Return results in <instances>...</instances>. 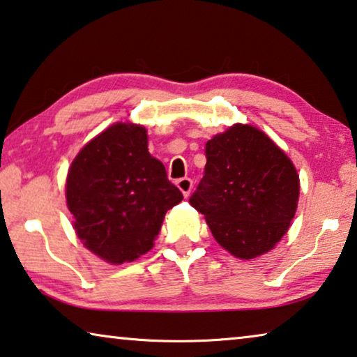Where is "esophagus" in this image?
<instances>
[{
	"label": "esophagus",
	"instance_id": "esophagus-1",
	"mask_svg": "<svg viewBox=\"0 0 357 357\" xmlns=\"http://www.w3.org/2000/svg\"><path fill=\"white\" fill-rule=\"evenodd\" d=\"M176 185H178V189L183 192L184 197H189L192 188H194V183H192L190 178H181L176 181Z\"/></svg>",
	"mask_w": 357,
	"mask_h": 357
}]
</instances>
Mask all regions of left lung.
<instances>
[{
	"mask_svg": "<svg viewBox=\"0 0 357 357\" xmlns=\"http://www.w3.org/2000/svg\"><path fill=\"white\" fill-rule=\"evenodd\" d=\"M205 155V174L189 203L205 214L214 238L238 259L273 250L297 209L301 181L291 158L243 123L209 139Z\"/></svg>",
	"mask_w": 357,
	"mask_h": 357,
	"instance_id": "left-lung-1",
	"label": "left lung"
}]
</instances>
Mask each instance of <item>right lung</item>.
<instances>
[{
  "instance_id": "obj_1",
  "label": "right lung",
  "mask_w": 357,
  "mask_h": 357,
  "mask_svg": "<svg viewBox=\"0 0 357 357\" xmlns=\"http://www.w3.org/2000/svg\"><path fill=\"white\" fill-rule=\"evenodd\" d=\"M183 194L148 151V132L117 122L84 146L66 176V203L84 246L109 264L132 262L154 246L168 209Z\"/></svg>"
}]
</instances>
